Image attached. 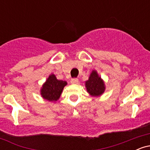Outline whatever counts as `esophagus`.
I'll return each mask as SVG.
<instances>
[{
	"mask_svg": "<svg viewBox=\"0 0 150 150\" xmlns=\"http://www.w3.org/2000/svg\"><path fill=\"white\" fill-rule=\"evenodd\" d=\"M78 79L77 78H72L71 80H70V82H71L72 84H77L78 83Z\"/></svg>",
	"mask_w": 150,
	"mask_h": 150,
	"instance_id": "obj_1",
	"label": "esophagus"
}]
</instances>
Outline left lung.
I'll return each mask as SVG.
<instances>
[{"mask_svg": "<svg viewBox=\"0 0 150 150\" xmlns=\"http://www.w3.org/2000/svg\"><path fill=\"white\" fill-rule=\"evenodd\" d=\"M85 86L89 94L94 97L101 95L105 90L104 82L100 77L98 76V74L95 70H93L89 80L86 81Z\"/></svg>", "mask_w": 150, "mask_h": 150, "instance_id": "8db88e82", "label": "left lung"}]
</instances>
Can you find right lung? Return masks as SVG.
<instances>
[{
    "mask_svg": "<svg viewBox=\"0 0 150 150\" xmlns=\"http://www.w3.org/2000/svg\"><path fill=\"white\" fill-rule=\"evenodd\" d=\"M67 82L65 81L58 80L53 74L51 75L43 85L41 90L42 97L50 101H57L61 96L62 91Z\"/></svg>",
    "mask_w": 150,
    "mask_h": 150,
    "instance_id": "add662e5",
    "label": "right lung"
}]
</instances>
